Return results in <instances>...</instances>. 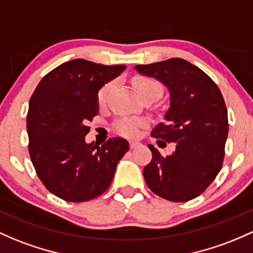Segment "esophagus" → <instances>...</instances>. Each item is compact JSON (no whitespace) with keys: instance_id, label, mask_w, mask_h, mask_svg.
Instances as JSON below:
<instances>
[{"instance_id":"obj_1","label":"esophagus","mask_w":253,"mask_h":253,"mask_svg":"<svg viewBox=\"0 0 253 253\" xmlns=\"http://www.w3.org/2000/svg\"><path fill=\"white\" fill-rule=\"evenodd\" d=\"M138 146H140L139 141H134V140L129 141V148L131 149H135V148H138Z\"/></svg>"}]
</instances>
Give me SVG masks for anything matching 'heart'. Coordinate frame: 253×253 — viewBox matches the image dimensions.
<instances>
[{
	"instance_id": "1",
	"label": "heart",
	"mask_w": 253,
	"mask_h": 253,
	"mask_svg": "<svg viewBox=\"0 0 253 253\" xmlns=\"http://www.w3.org/2000/svg\"><path fill=\"white\" fill-rule=\"evenodd\" d=\"M133 85H134L135 90L139 93L141 98L148 95H151V93H157V95L160 96L161 93H162V87H161L160 83L156 82L155 79H151V78H137V79H134V82H133ZM112 87V83H108V84L103 85L99 88L98 95H97V99H98L99 104L102 105L105 103L107 97L109 95ZM145 125V119L133 118V116H124V118H120L115 122L114 128H115V131L118 132L119 134L125 135V137H135V135L139 133L141 127H144Z\"/></svg>"
}]
</instances>
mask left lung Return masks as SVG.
Returning <instances> with one entry per match:
<instances>
[{"instance_id":"8db88e82","label":"left lung","mask_w":253,"mask_h":253,"mask_svg":"<svg viewBox=\"0 0 253 253\" xmlns=\"http://www.w3.org/2000/svg\"><path fill=\"white\" fill-rule=\"evenodd\" d=\"M135 69L168 87L170 108L151 137L158 145H176L166 157L149 145L152 160L144 167V179L152 192L167 201H191L209 187L222 168L228 135L223 96L211 78L186 60L169 59Z\"/></svg>"}]
</instances>
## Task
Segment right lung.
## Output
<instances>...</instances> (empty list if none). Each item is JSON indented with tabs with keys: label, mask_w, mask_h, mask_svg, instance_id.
Returning <instances> with one entry per match:
<instances>
[{
	"label": "right lung",
	"mask_w": 253,
	"mask_h": 253,
	"mask_svg": "<svg viewBox=\"0 0 253 253\" xmlns=\"http://www.w3.org/2000/svg\"><path fill=\"white\" fill-rule=\"evenodd\" d=\"M125 69V65L68 61L44 76L30 98V157L46 190L63 201L79 203L101 196L128 151L120 137L102 146L85 143L87 122L98 114V90Z\"/></svg>",
	"instance_id": "1"
}]
</instances>
